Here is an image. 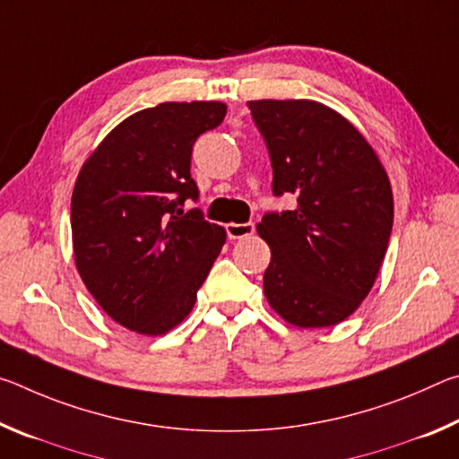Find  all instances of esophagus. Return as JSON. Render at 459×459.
Returning <instances> with one entry per match:
<instances>
[{"label":"esophagus","instance_id":"34e87169","mask_svg":"<svg viewBox=\"0 0 459 459\" xmlns=\"http://www.w3.org/2000/svg\"><path fill=\"white\" fill-rule=\"evenodd\" d=\"M255 232V224L253 222H230L227 224V235L229 238H245L251 237Z\"/></svg>","mask_w":459,"mask_h":459}]
</instances>
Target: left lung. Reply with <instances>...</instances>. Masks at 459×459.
<instances>
[{
	"label": "left lung",
	"instance_id": "8db88e82",
	"mask_svg": "<svg viewBox=\"0 0 459 459\" xmlns=\"http://www.w3.org/2000/svg\"><path fill=\"white\" fill-rule=\"evenodd\" d=\"M265 139L273 194L293 211L257 224L271 248L269 306L298 328L336 325L375 285L393 229V190L377 152L351 121L317 100H248Z\"/></svg>",
	"mask_w": 459,
	"mask_h": 459
}]
</instances>
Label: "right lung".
Segmentation results:
<instances>
[{
    "instance_id": "right-lung-1",
    "label": "right lung",
    "mask_w": 459,
    "mask_h": 459,
    "mask_svg": "<svg viewBox=\"0 0 459 459\" xmlns=\"http://www.w3.org/2000/svg\"><path fill=\"white\" fill-rule=\"evenodd\" d=\"M221 100L160 103L121 121L84 161L71 202L74 263L108 317L145 336L176 328L227 232L184 202L194 142L219 127Z\"/></svg>"
}]
</instances>
